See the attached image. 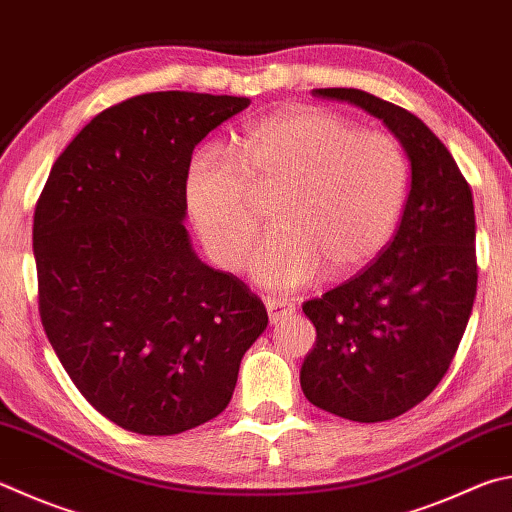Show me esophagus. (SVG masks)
<instances>
[{
  "label": "esophagus",
  "mask_w": 512,
  "mask_h": 512,
  "mask_svg": "<svg viewBox=\"0 0 512 512\" xmlns=\"http://www.w3.org/2000/svg\"><path fill=\"white\" fill-rule=\"evenodd\" d=\"M266 311H268V318H271V322L277 324L286 318H291V315L295 313V304L291 300H284V297H268Z\"/></svg>",
  "instance_id": "obj_1"
}]
</instances>
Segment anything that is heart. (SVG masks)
Masks as SVG:
<instances>
[{
  "instance_id": "heart-1",
  "label": "heart",
  "mask_w": 512,
  "mask_h": 512,
  "mask_svg": "<svg viewBox=\"0 0 512 512\" xmlns=\"http://www.w3.org/2000/svg\"><path fill=\"white\" fill-rule=\"evenodd\" d=\"M241 159L206 145L185 172V206L203 246L239 268L262 224L257 201H273L277 230L248 259L255 280L295 291L362 271L383 253L410 192V161L385 132H360L349 118L291 107L250 123Z\"/></svg>"
}]
</instances>
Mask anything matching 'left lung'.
Masks as SVG:
<instances>
[{
    "mask_svg": "<svg viewBox=\"0 0 512 512\" xmlns=\"http://www.w3.org/2000/svg\"><path fill=\"white\" fill-rule=\"evenodd\" d=\"M383 120L410 161L412 183L394 239L374 264L302 304L315 345L302 392L349 421H389L441 383L477 295L475 203L439 138L421 118L360 89H313Z\"/></svg>",
    "mask_w": 512,
    "mask_h": 512,
    "instance_id": "8db88e82",
    "label": "left lung"
}]
</instances>
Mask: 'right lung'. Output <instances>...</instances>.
I'll use <instances>...</instances> for the list:
<instances>
[{
  "label": "right lung",
  "instance_id": "add662e5",
  "mask_svg": "<svg viewBox=\"0 0 512 512\" xmlns=\"http://www.w3.org/2000/svg\"><path fill=\"white\" fill-rule=\"evenodd\" d=\"M248 98L156 91L98 114L53 163L33 217L40 315L80 394L123 430L170 436L226 410L262 300L185 230L194 147Z\"/></svg>",
  "mask_w": 512,
  "mask_h": 512
}]
</instances>
